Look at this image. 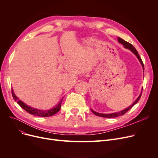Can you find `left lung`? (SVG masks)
I'll return each mask as SVG.
<instances>
[{
    "label": "left lung",
    "mask_w": 158,
    "mask_h": 158,
    "mask_svg": "<svg viewBox=\"0 0 158 158\" xmlns=\"http://www.w3.org/2000/svg\"><path fill=\"white\" fill-rule=\"evenodd\" d=\"M118 41L119 43H120L121 44H122V45H123L124 47L127 48V49H129L130 51H131L132 53L135 54V56L138 57V59L139 60L140 63L142 64V66H143V70H144V65H143V61H142V59H141V57H139V55L138 54V51H136V49L133 46H132V45H131V44L128 43L127 41H125V40H123V39H122V38H119V37H118ZM142 93L140 94V95H139L138 96V97L136 98V100L134 102V103L132 104L131 106H130L129 107H128L127 108H126V109H125V110H122V111H119V112H116V113H110V114H103V113H97V112H95V111H93L92 110H92V111L95 115L98 116V117H104V118H114V117H119V116L123 115V114H125L126 113H127L129 110H130L132 108V107H133V106L138 102V101L139 100V98H140L141 96H142Z\"/></svg>",
    "instance_id": "8db88e82"
}]
</instances>
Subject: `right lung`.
<instances>
[{"label":"right lung","instance_id":"right-lung-1","mask_svg":"<svg viewBox=\"0 0 158 158\" xmlns=\"http://www.w3.org/2000/svg\"><path fill=\"white\" fill-rule=\"evenodd\" d=\"M11 90H12V92H11L12 96L14 98V100L17 102V103L19 104V106L22 107V108H23L25 111H26L27 113H29L31 114L38 116V117H51V116L54 115V114L57 113L60 110L63 98L60 101L59 103H58L56 106H54L53 107V108H52L51 110H41L33 108V107H31V106H28L27 105L23 103L22 101H21L20 100V99L17 97L15 95L13 89Z\"/></svg>","mask_w":158,"mask_h":158}]
</instances>
